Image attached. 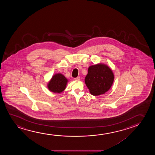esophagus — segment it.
<instances>
[{
  "instance_id": "esophagus-1",
  "label": "esophagus",
  "mask_w": 155,
  "mask_h": 155,
  "mask_svg": "<svg viewBox=\"0 0 155 155\" xmlns=\"http://www.w3.org/2000/svg\"><path fill=\"white\" fill-rule=\"evenodd\" d=\"M80 79H81V77H77V78H75V79H76V81H79V80H80Z\"/></svg>"
}]
</instances>
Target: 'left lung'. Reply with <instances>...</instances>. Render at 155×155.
<instances>
[{"instance_id": "1", "label": "left lung", "mask_w": 155, "mask_h": 155, "mask_svg": "<svg viewBox=\"0 0 155 155\" xmlns=\"http://www.w3.org/2000/svg\"><path fill=\"white\" fill-rule=\"evenodd\" d=\"M114 75L108 66L102 63L89 66L85 82L92 95L98 96L108 91L112 86Z\"/></svg>"}]
</instances>
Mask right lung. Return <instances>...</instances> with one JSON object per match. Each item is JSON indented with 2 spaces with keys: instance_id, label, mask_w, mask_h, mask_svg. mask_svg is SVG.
I'll return each instance as SVG.
<instances>
[{
  "instance_id": "add662e5",
  "label": "right lung",
  "mask_w": 155,
  "mask_h": 155,
  "mask_svg": "<svg viewBox=\"0 0 155 155\" xmlns=\"http://www.w3.org/2000/svg\"><path fill=\"white\" fill-rule=\"evenodd\" d=\"M68 80L64 74L58 73L53 75L50 80L47 87L49 91L54 93H61L66 89Z\"/></svg>"
}]
</instances>
